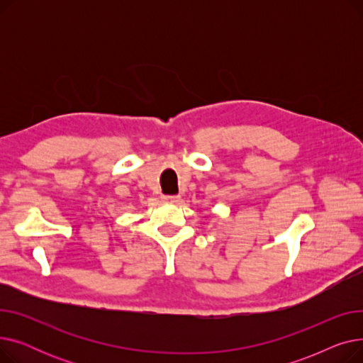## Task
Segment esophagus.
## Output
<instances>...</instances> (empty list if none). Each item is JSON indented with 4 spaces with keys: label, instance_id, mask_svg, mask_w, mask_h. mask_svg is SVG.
<instances>
[{
    "label": "esophagus",
    "instance_id": "esophagus-1",
    "mask_svg": "<svg viewBox=\"0 0 363 363\" xmlns=\"http://www.w3.org/2000/svg\"><path fill=\"white\" fill-rule=\"evenodd\" d=\"M179 199H181L179 196H162V200L167 203H178Z\"/></svg>",
    "mask_w": 363,
    "mask_h": 363
}]
</instances>
